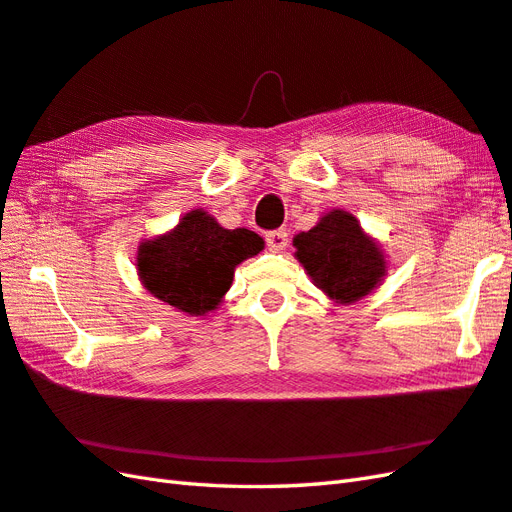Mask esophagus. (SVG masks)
<instances>
[{"instance_id":"esophagus-1","label":"esophagus","mask_w":512,"mask_h":512,"mask_svg":"<svg viewBox=\"0 0 512 512\" xmlns=\"http://www.w3.org/2000/svg\"><path fill=\"white\" fill-rule=\"evenodd\" d=\"M289 245V232L286 230H273L267 234V247L271 252H282Z\"/></svg>"}]
</instances>
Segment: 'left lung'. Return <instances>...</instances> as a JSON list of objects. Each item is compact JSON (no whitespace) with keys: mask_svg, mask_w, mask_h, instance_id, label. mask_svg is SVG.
<instances>
[{"mask_svg":"<svg viewBox=\"0 0 512 512\" xmlns=\"http://www.w3.org/2000/svg\"><path fill=\"white\" fill-rule=\"evenodd\" d=\"M293 245L308 276L336 304L358 302L386 276L380 245L347 210H330L315 228L299 232Z\"/></svg>","mask_w":512,"mask_h":512,"instance_id":"left-lung-1","label":"left lung"}]
</instances>
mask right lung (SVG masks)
<instances>
[{"instance_id":"right-lung-1","label":"right lung","mask_w":512,"mask_h":512,"mask_svg":"<svg viewBox=\"0 0 512 512\" xmlns=\"http://www.w3.org/2000/svg\"><path fill=\"white\" fill-rule=\"evenodd\" d=\"M263 247L256 232L226 230L206 210L195 208L171 232L139 245L136 269L145 289L160 302L204 317L228 293L234 269Z\"/></svg>"}]
</instances>
